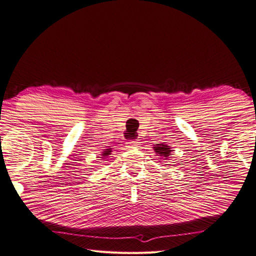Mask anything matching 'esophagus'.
I'll list each match as a JSON object with an SVG mask.
<instances>
[{"label": "esophagus", "instance_id": "esophagus-1", "mask_svg": "<svg viewBox=\"0 0 256 256\" xmlns=\"http://www.w3.org/2000/svg\"><path fill=\"white\" fill-rule=\"evenodd\" d=\"M138 145V143L136 141H131L128 142V147H131V148H134V147H136Z\"/></svg>", "mask_w": 256, "mask_h": 256}]
</instances>
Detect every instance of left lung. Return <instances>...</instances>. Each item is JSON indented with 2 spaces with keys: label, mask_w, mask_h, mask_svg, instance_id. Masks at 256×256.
Segmentation results:
<instances>
[{
  "label": "left lung",
  "mask_w": 256,
  "mask_h": 256,
  "mask_svg": "<svg viewBox=\"0 0 256 256\" xmlns=\"http://www.w3.org/2000/svg\"><path fill=\"white\" fill-rule=\"evenodd\" d=\"M154 152L157 154V156H159L160 159H162V161L164 160H168L170 157H171V154L173 152L172 147H170L168 144L166 143H160V144H156L154 145ZM161 162V161H160Z\"/></svg>",
  "instance_id": "8db88e82"
}]
</instances>
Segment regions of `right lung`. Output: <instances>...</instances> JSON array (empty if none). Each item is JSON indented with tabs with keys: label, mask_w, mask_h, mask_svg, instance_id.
<instances>
[{
	"label": "right lung",
	"mask_w": 256,
	"mask_h": 256,
	"mask_svg": "<svg viewBox=\"0 0 256 256\" xmlns=\"http://www.w3.org/2000/svg\"><path fill=\"white\" fill-rule=\"evenodd\" d=\"M112 152V148L111 147H108V150H104L102 152V159H106L108 157H109V154H111Z\"/></svg>",
	"instance_id": "1"
}]
</instances>
